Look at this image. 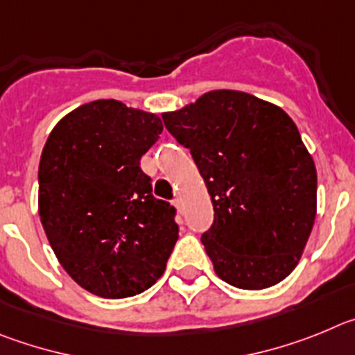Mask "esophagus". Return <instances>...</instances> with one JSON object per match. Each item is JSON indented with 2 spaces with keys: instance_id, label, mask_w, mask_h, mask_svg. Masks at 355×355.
<instances>
[{
  "instance_id": "1",
  "label": "esophagus",
  "mask_w": 355,
  "mask_h": 355,
  "mask_svg": "<svg viewBox=\"0 0 355 355\" xmlns=\"http://www.w3.org/2000/svg\"><path fill=\"white\" fill-rule=\"evenodd\" d=\"M173 205H175V209L178 210V214H182V212H184V203H182V200H180V198H177V200L173 201Z\"/></svg>"
}]
</instances>
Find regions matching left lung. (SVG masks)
Returning <instances> with one entry per match:
<instances>
[{
    "instance_id": "obj_1",
    "label": "left lung",
    "mask_w": 355,
    "mask_h": 355,
    "mask_svg": "<svg viewBox=\"0 0 355 355\" xmlns=\"http://www.w3.org/2000/svg\"><path fill=\"white\" fill-rule=\"evenodd\" d=\"M162 120L212 200L201 242L217 276L242 290L285 279L317 217V168L292 118L245 92L212 90Z\"/></svg>"
}]
</instances>
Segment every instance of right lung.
I'll list each match as a JSON object with an SVG mask.
<instances>
[{"mask_svg": "<svg viewBox=\"0 0 355 355\" xmlns=\"http://www.w3.org/2000/svg\"><path fill=\"white\" fill-rule=\"evenodd\" d=\"M161 132L155 113L101 98L65 114L44 145L40 221L67 274L94 295L132 297L164 272L175 209L139 168Z\"/></svg>", "mask_w": 355, "mask_h": 355, "instance_id": "add662e5", "label": "right lung"}]
</instances>
